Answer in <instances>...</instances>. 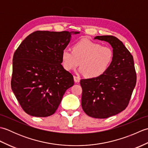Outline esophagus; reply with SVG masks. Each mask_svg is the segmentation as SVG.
Wrapping results in <instances>:
<instances>
[{
  "label": "esophagus",
  "mask_w": 148,
  "mask_h": 148,
  "mask_svg": "<svg viewBox=\"0 0 148 148\" xmlns=\"http://www.w3.org/2000/svg\"><path fill=\"white\" fill-rule=\"evenodd\" d=\"M74 80L75 81V83H79V81H80V78H79V77H78V76H74Z\"/></svg>",
  "instance_id": "1"
}]
</instances>
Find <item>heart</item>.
Masks as SVG:
<instances>
[{
    "instance_id": "obj_1",
    "label": "heart",
    "mask_w": 148,
    "mask_h": 148,
    "mask_svg": "<svg viewBox=\"0 0 148 148\" xmlns=\"http://www.w3.org/2000/svg\"><path fill=\"white\" fill-rule=\"evenodd\" d=\"M62 60L66 71L74 70L80 64L81 73L88 78H97L108 70L113 60V52L109 47L83 39L74 44L72 51L67 48L63 49Z\"/></svg>"
}]
</instances>
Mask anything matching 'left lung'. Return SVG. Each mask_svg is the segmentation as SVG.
<instances>
[{
    "mask_svg": "<svg viewBox=\"0 0 148 148\" xmlns=\"http://www.w3.org/2000/svg\"><path fill=\"white\" fill-rule=\"evenodd\" d=\"M94 39L108 42L112 48L113 60L108 70L97 78L81 79V106L95 118H108L127 108L136 84L133 56L123 44L112 36H98Z\"/></svg>",
    "mask_w": 148,
    "mask_h": 148,
    "instance_id": "1",
    "label": "left lung"
}]
</instances>
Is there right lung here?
Masks as SVG:
<instances>
[{
	"instance_id": "1",
	"label": "right lung",
	"mask_w": 148,
	"mask_h": 148,
	"mask_svg": "<svg viewBox=\"0 0 148 148\" xmlns=\"http://www.w3.org/2000/svg\"><path fill=\"white\" fill-rule=\"evenodd\" d=\"M79 32L36 31L28 36L12 58L11 88L25 112L36 117L54 114L73 76L62 65V52Z\"/></svg>"
}]
</instances>
